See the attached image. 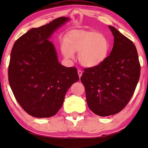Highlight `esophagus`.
Masks as SVG:
<instances>
[{"instance_id": "34e87169", "label": "esophagus", "mask_w": 148, "mask_h": 148, "mask_svg": "<svg viewBox=\"0 0 148 148\" xmlns=\"http://www.w3.org/2000/svg\"><path fill=\"white\" fill-rule=\"evenodd\" d=\"M78 75H79V78H81V77H82V73H83V72L81 70H78Z\"/></svg>"}]
</instances>
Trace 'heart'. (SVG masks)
Wrapping results in <instances>:
<instances>
[{"instance_id": "heart-1", "label": "heart", "mask_w": 148, "mask_h": 148, "mask_svg": "<svg viewBox=\"0 0 148 148\" xmlns=\"http://www.w3.org/2000/svg\"><path fill=\"white\" fill-rule=\"evenodd\" d=\"M62 52L68 59L74 58L79 52V60L86 67H96L102 64L108 57L110 44L103 34L75 30L69 34L65 44L62 45Z\"/></svg>"}]
</instances>
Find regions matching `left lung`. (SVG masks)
Here are the masks:
<instances>
[{
  "instance_id": "obj_1",
  "label": "left lung",
  "mask_w": 148,
  "mask_h": 148,
  "mask_svg": "<svg viewBox=\"0 0 148 148\" xmlns=\"http://www.w3.org/2000/svg\"><path fill=\"white\" fill-rule=\"evenodd\" d=\"M114 45L106 60L84 69L81 81L87 104L94 114L107 116L123 110L131 100L140 77V64L135 46L113 26Z\"/></svg>"
}]
</instances>
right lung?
<instances>
[{
	"instance_id": "right-lung-1",
	"label": "right lung",
	"mask_w": 148,
	"mask_h": 148,
	"mask_svg": "<svg viewBox=\"0 0 148 148\" xmlns=\"http://www.w3.org/2000/svg\"><path fill=\"white\" fill-rule=\"evenodd\" d=\"M60 17L48 24L32 28L15 42L8 75L16 100L27 114L48 118L58 112L73 84L78 82L77 69L58 62L50 41L56 29L69 21Z\"/></svg>"
}]
</instances>
